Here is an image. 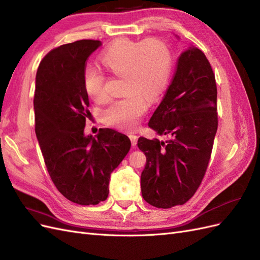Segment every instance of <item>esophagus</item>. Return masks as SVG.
Returning <instances> with one entry per match:
<instances>
[{
    "instance_id": "esophagus-1",
    "label": "esophagus",
    "mask_w": 260,
    "mask_h": 260,
    "mask_svg": "<svg viewBox=\"0 0 260 260\" xmlns=\"http://www.w3.org/2000/svg\"><path fill=\"white\" fill-rule=\"evenodd\" d=\"M129 138H130V140H131V144H132V146H136V145H137V143H138V137H137L136 135H132V133H130V135H129Z\"/></svg>"
}]
</instances>
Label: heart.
<instances>
[{
  "instance_id": "heart-1",
  "label": "heart",
  "mask_w": 260,
  "mask_h": 260,
  "mask_svg": "<svg viewBox=\"0 0 260 260\" xmlns=\"http://www.w3.org/2000/svg\"><path fill=\"white\" fill-rule=\"evenodd\" d=\"M100 60L113 75L123 77L125 94L104 109L103 119L115 128L130 130L145 113L146 98L155 101L166 88L171 70L170 51L158 39L141 42L120 39L103 51ZM82 81L91 99L100 102L106 98V78L99 68L86 67Z\"/></svg>"
}]
</instances>
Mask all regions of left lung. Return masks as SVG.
Masks as SVG:
<instances>
[{
	"label": "left lung",
	"mask_w": 260,
	"mask_h": 260,
	"mask_svg": "<svg viewBox=\"0 0 260 260\" xmlns=\"http://www.w3.org/2000/svg\"><path fill=\"white\" fill-rule=\"evenodd\" d=\"M148 127L171 139L138 140L146 156L141 174L143 199L157 208L183 205L205 176L218 128L215 75L200 49L190 46L181 53L174 79Z\"/></svg>",
	"instance_id": "obj_1"
}]
</instances>
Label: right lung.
<instances>
[{
  "label": "right lung",
  "instance_id": "right-lung-1",
  "mask_svg": "<svg viewBox=\"0 0 260 260\" xmlns=\"http://www.w3.org/2000/svg\"><path fill=\"white\" fill-rule=\"evenodd\" d=\"M101 45L99 40L60 45L45 55L36 76V135L46 169L57 190L79 205L107 199L111 174L131 146L130 139L114 129L84 135L91 113L82 75Z\"/></svg>",
  "mask_w": 260,
  "mask_h": 260
}]
</instances>
